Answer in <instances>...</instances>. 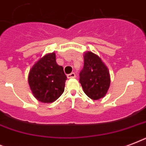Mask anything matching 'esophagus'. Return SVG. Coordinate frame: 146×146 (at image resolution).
I'll list each match as a JSON object with an SVG mask.
<instances>
[{"mask_svg": "<svg viewBox=\"0 0 146 146\" xmlns=\"http://www.w3.org/2000/svg\"><path fill=\"white\" fill-rule=\"evenodd\" d=\"M75 77H76V74L74 73H71L67 75V78H68V79H73V78H75Z\"/></svg>", "mask_w": 146, "mask_h": 146, "instance_id": "1", "label": "esophagus"}]
</instances>
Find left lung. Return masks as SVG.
<instances>
[{
    "instance_id": "left-lung-1",
    "label": "left lung",
    "mask_w": 146,
    "mask_h": 146,
    "mask_svg": "<svg viewBox=\"0 0 146 146\" xmlns=\"http://www.w3.org/2000/svg\"><path fill=\"white\" fill-rule=\"evenodd\" d=\"M84 66L80 76L83 91L92 100L106 96L111 85V76L107 66L99 56L92 51L84 53Z\"/></svg>"
}]
</instances>
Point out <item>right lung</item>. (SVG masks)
<instances>
[{
    "label": "right lung",
    "mask_w": 146,
    "mask_h": 146,
    "mask_svg": "<svg viewBox=\"0 0 146 146\" xmlns=\"http://www.w3.org/2000/svg\"><path fill=\"white\" fill-rule=\"evenodd\" d=\"M66 80L64 68L57 64L54 52L44 55L35 62L28 76L33 95L43 103H52L61 96Z\"/></svg>",
    "instance_id": "add662e5"
}]
</instances>
